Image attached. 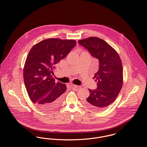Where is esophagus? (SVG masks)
<instances>
[{
    "label": "esophagus",
    "mask_w": 147,
    "mask_h": 147,
    "mask_svg": "<svg viewBox=\"0 0 147 147\" xmlns=\"http://www.w3.org/2000/svg\"><path fill=\"white\" fill-rule=\"evenodd\" d=\"M74 88H76L77 89H80L82 88L81 86H79V85H74Z\"/></svg>",
    "instance_id": "34e87169"
}]
</instances>
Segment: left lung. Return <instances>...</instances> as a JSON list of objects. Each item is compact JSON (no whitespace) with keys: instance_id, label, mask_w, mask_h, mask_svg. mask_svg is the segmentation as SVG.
Instances as JSON below:
<instances>
[{"instance_id":"obj_1","label":"left lung","mask_w":147,"mask_h":147,"mask_svg":"<svg viewBox=\"0 0 147 147\" xmlns=\"http://www.w3.org/2000/svg\"><path fill=\"white\" fill-rule=\"evenodd\" d=\"M90 54L99 60V69L94 74L96 89H89L90 96L84 105L93 111H102L112 104L123 85V67L117 52L104 40L91 37L78 41Z\"/></svg>"}]
</instances>
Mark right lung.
<instances>
[{"mask_svg": "<svg viewBox=\"0 0 147 147\" xmlns=\"http://www.w3.org/2000/svg\"><path fill=\"white\" fill-rule=\"evenodd\" d=\"M76 44L73 40L49 38L30 49L24 67V84L31 101L43 110L55 109L62 102L67 86L55 82L53 69Z\"/></svg>", "mask_w": 147, "mask_h": 147, "instance_id": "right-lung-1", "label": "right lung"}]
</instances>
